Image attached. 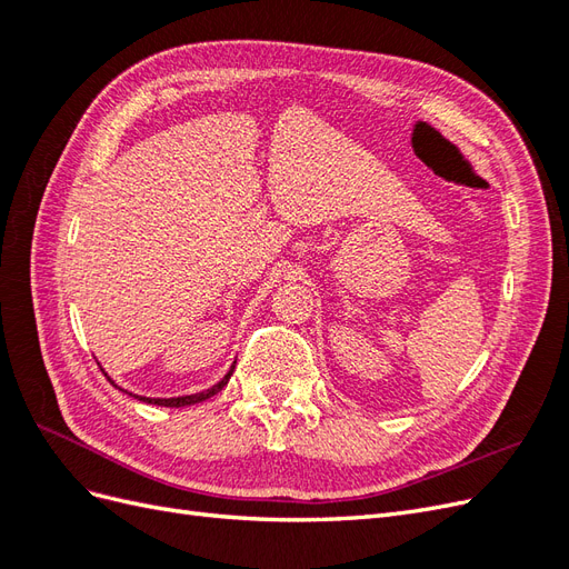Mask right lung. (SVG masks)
<instances>
[{
    "instance_id": "right-lung-1",
    "label": "right lung",
    "mask_w": 569,
    "mask_h": 569,
    "mask_svg": "<svg viewBox=\"0 0 569 569\" xmlns=\"http://www.w3.org/2000/svg\"><path fill=\"white\" fill-rule=\"evenodd\" d=\"M232 370H234V366H232ZM232 370H230L226 377H222V380H220L216 387L206 389V391H201V393H192V396H178V399H144V396H140V401H147V403H153V406H168V408H182V406H192V403L206 401V399H211L213 393H218L222 387L228 385V380H230Z\"/></svg>"
}]
</instances>
